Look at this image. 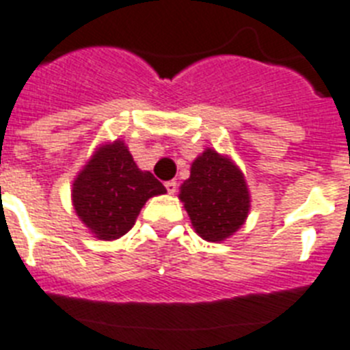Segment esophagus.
<instances>
[{
    "instance_id": "34e87169",
    "label": "esophagus",
    "mask_w": 350,
    "mask_h": 350,
    "mask_svg": "<svg viewBox=\"0 0 350 350\" xmlns=\"http://www.w3.org/2000/svg\"><path fill=\"white\" fill-rule=\"evenodd\" d=\"M165 189H167V192H169V194H176V190H178V183H176L174 180L167 181Z\"/></svg>"
}]
</instances>
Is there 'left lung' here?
Here are the masks:
<instances>
[{"instance_id":"8db88e82","label":"left lung","mask_w":350,"mask_h":350,"mask_svg":"<svg viewBox=\"0 0 350 350\" xmlns=\"http://www.w3.org/2000/svg\"><path fill=\"white\" fill-rule=\"evenodd\" d=\"M180 200L192 226L210 243L234 235L248 217L250 194L244 174L234 161L214 149H206L190 167Z\"/></svg>"}]
</instances>
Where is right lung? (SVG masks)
Segmentation results:
<instances>
[{
    "instance_id": "1",
    "label": "right lung",
    "mask_w": 350,
    "mask_h": 350,
    "mask_svg": "<svg viewBox=\"0 0 350 350\" xmlns=\"http://www.w3.org/2000/svg\"><path fill=\"white\" fill-rule=\"evenodd\" d=\"M165 192L154 176L138 169L126 144L115 140L98 147L79 172L72 200L79 219L95 237L115 241L133 228L149 198Z\"/></svg>"
}]
</instances>
